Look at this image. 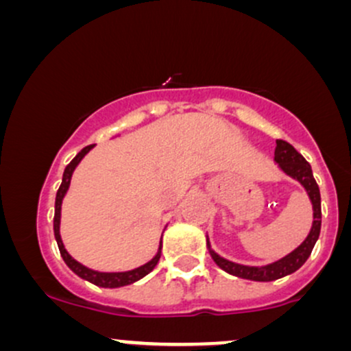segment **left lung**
<instances>
[{"instance_id": "left-lung-1", "label": "left lung", "mask_w": 351, "mask_h": 351, "mask_svg": "<svg viewBox=\"0 0 351 351\" xmlns=\"http://www.w3.org/2000/svg\"><path fill=\"white\" fill-rule=\"evenodd\" d=\"M274 162L277 163V168L287 175L289 178L295 180L302 188L307 193L310 203H312L313 211V221L312 228H310L307 237L304 239L299 247L293 249L287 256L282 259L276 261V263L265 264V265H244L232 263V261L224 259L216 251H213L209 237L206 236V245L208 251L211 254L213 261H215L217 267L223 269L224 272L231 274L234 277H241V279L256 280V282H271L282 279L285 276H291L295 271L307 263V259L312 254L313 245H315L318 236H320L322 228V201H320V189L315 178H313L312 167H310L307 160L300 155L291 143L284 142V140H277L276 152H274Z\"/></svg>"}]
</instances>
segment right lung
Wrapping results in <instances>:
<instances>
[{
	"label": "right lung",
	"instance_id": "right-lung-1",
	"mask_svg": "<svg viewBox=\"0 0 351 351\" xmlns=\"http://www.w3.org/2000/svg\"><path fill=\"white\" fill-rule=\"evenodd\" d=\"M94 148V145H88V147L82 148L77 155H75V158L72 160V162L67 165L66 170H64V175H62V183H60V186L58 189V195H56V206H54V237H56V243H58V247L60 251V256H62L64 263L67 264V267L71 269L72 272L75 274V276H79L80 279L90 282V284L97 285V287H104V289H119V287H125V285H130L134 284V282L143 279L147 274H150L153 269L156 267V264H158L160 261V256H162V239H160V245H158V252L153 256L152 261H148L147 264L140 265V267L136 269H132V271H127V272H99V271H92V269L86 267V265H82L77 261L74 259V257L71 256L69 252H67V249L64 247V243H62V237H60V209H62V201L66 198L67 191H69V186H71V180H72V175H74V170L77 168V165L82 162L84 156L87 155L88 152ZM163 236V234H162Z\"/></svg>",
	"mask_w": 351,
	"mask_h": 351
}]
</instances>
